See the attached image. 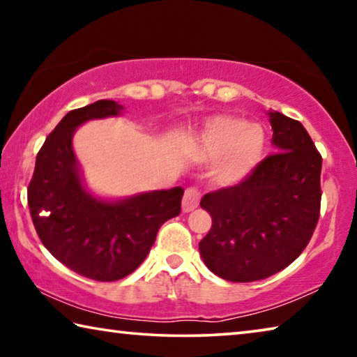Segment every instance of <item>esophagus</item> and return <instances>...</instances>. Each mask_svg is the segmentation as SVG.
Masks as SVG:
<instances>
[{
    "instance_id": "esophagus-1",
    "label": "esophagus",
    "mask_w": 357,
    "mask_h": 357,
    "mask_svg": "<svg viewBox=\"0 0 357 357\" xmlns=\"http://www.w3.org/2000/svg\"><path fill=\"white\" fill-rule=\"evenodd\" d=\"M200 198H202V192L195 189V187H189V189H185L184 198H183L184 213H190V211L197 209L198 204H200Z\"/></svg>"
}]
</instances>
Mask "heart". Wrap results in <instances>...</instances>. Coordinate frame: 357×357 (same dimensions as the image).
I'll return each instance as SVG.
<instances>
[{
	"instance_id": "obj_1",
	"label": "heart",
	"mask_w": 357,
	"mask_h": 357,
	"mask_svg": "<svg viewBox=\"0 0 357 357\" xmlns=\"http://www.w3.org/2000/svg\"><path fill=\"white\" fill-rule=\"evenodd\" d=\"M266 144L264 129L259 124L234 116L211 118L195 137V151L214 159V173L222 183H238L255 167Z\"/></svg>"
}]
</instances>
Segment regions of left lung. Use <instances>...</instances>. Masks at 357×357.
<instances>
[{"label": "left lung", "instance_id": "left-lung-1", "mask_svg": "<svg viewBox=\"0 0 357 357\" xmlns=\"http://www.w3.org/2000/svg\"><path fill=\"white\" fill-rule=\"evenodd\" d=\"M275 153L239 184L206 193L213 227L198 247L220 279L255 282L285 269L312 238L321 206V154L299 121L269 112Z\"/></svg>", "mask_w": 357, "mask_h": 357}]
</instances>
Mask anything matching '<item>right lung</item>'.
<instances>
[{
	"label": "right lung",
	"instance_id": "obj_1",
	"mask_svg": "<svg viewBox=\"0 0 357 357\" xmlns=\"http://www.w3.org/2000/svg\"><path fill=\"white\" fill-rule=\"evenodd\" d=\"M123 105L98 100L69 112L36 157L28 206L38 236L58 261L99 282L128 277L153 247L157 231L181 213L183 187L140 193L119 202L89 195L72 149L78 126L118 116Z\"/></svg>",
	"mask_w": 357,
	"mask_h": 357
}]
</instances>
